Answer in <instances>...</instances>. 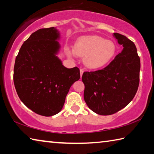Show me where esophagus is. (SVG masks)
Here are the masks:
<instances>
[{
  "label": "esophagus",
  "mask_w": 154,
  "mask_h": 154,
  "mask_svg": "<svg viewBox=\"0 0 154 154\" xmlns=\"http://www.w3.org/2000/svg\"><path fill=\"white\" fill-rule=\"evenodd\" d=\"M83 72H84V71H83V70L82 69H80V76H81V77H82Z\"/></svg>",
  "instance_id": "1"
}]
</instances>
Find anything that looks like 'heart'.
<instances>
[{
	"label": "heart",
	"instance_id": "heart-1",
	"mask_svg": "<svg viewBox=\"0 0 154 154\" xmlns=\"http://www.w3.org/2000/svg\"><path fill=\"white\" fill-rule=\"evenodd\" d=\"M116 50L113 41L99 36H83L77 40L74 49L67 50V54L69 57H84L85 66L96 69L109 63L116 56Z\"/></svg>",
	"mask_w": 154,
	"mask_h": 154
}]
</instances>
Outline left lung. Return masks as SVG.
I'll return each mask as SVG.
<instances>
[{
  "label": "left lung",
  "mask_w": 154,
  "mask_h": 154,
  "mask_svg": "<svg viewBox=\"0 0 154 154\" xmlns=\"http://www.w3.org/2000/svg\"><path fill=\"white\" fill-rule=\"evenodd\" d=\"M113 36L123 49L105 68L84 72L85 102L91 110L101 116H109L131 102L139 84L140 58L132 41L119 33Z\"/></svg>",
  "instance_id": "8db88e82"
}]
</instances>
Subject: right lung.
<instances>
[{"mask_svg": "<svg viewBox=\"0 0 154 154\" xmlns=\"http://www.w3.org/2000/svg\"><path fill=\"white\" fill-rule=\"evenodd\" d=\"M60 38L56 28L36 30L15 58L14 82L17 95L28 108L43 116L62 110L70 88L80 78L79 68L68 69L57 56Z\"/></svg>", "mask_w": 154, "mask_h": 154, "instance_id": "add662e5", "label": "right lung"}]
</instances>
